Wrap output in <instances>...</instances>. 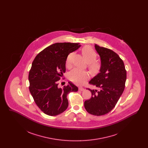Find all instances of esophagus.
<instances>
[{
  "mask_svg": "<svg viewBox=\"0 0 148 148\" xmlns=\"http://www.w3.org/2000/svg\"><path fill=\"white\" fill-rule=\"evenodd\" d=\"M84 88H83V87H79V90H80V91H83V90H84Z\"/></svg>",
  "mask_w": 148,
  "mask_h": 148,
  "instance_id": "34e87169",
  "label": "esophagus"
}]
</instances>
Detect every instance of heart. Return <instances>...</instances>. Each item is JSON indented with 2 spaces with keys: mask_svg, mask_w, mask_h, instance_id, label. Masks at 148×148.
<instances>
[{
  "mask_svg": "<svg viewBox=\"0 0 148 148\" xmlns=\"http://www.w3.org/2000/svg\"><path fill=\"white\" fill-rule=\"evenodd\" d=\"M82 53L85 61L90 63L89 68L92 71H97L100 68V64L98 62H95L97 54L95 50L90 46H85L82 49ZM74 52L71 53L66 58V66L70 68L72 65L73 59L74 56ZM69 79L73 83L77 84L82 85L89 79V74L84 71H82L77 68H75L71 71L69 74Z\"/></svg>",
  "mask_w": 148,
  "mask_h": 148,
  "instance_id": "heart-1",
  "label": "heart"
}]
</instances>
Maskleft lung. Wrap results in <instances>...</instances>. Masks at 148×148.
Wrapping results in <instances>:
<instances>
[{"instance_id": "obj_1", "label": "left lung", "mask_w": 148, "mask_h": 148, "mask_svg": "<svg viewBox=\"0 0 148 148\" xmlns=\"http://www.w3.org/2000/svg\"><path fill=\"white\" fill-rule=\"evenodd\" d=\"M100 56V73L89 82L100 90H91V98L85 100L84 107L90 114L100 116L110 112L116 104L125 88L127 71L119 56L113 50L95 45Z\"/></svg>"}]
</instances>
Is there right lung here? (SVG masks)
<instances>
[{
	"mask_svg": "<svg viewBox=\"0 0 148 148\" xmlns=\"http://www.w3.org/2000/svg\"><path fill=\"white\" fill-rule=\"evenodd\" d=\"M80 47L79 43L56 42L42 50L32 63L29 91L36 104L47 115L56 116L64 112L69 105L67 95L78 90L71 82L63 88H58V82L65 72L67 56Z\"/></svg>",
	"mask_w": 148,
	"mask_h": 148,
	"instance_id": "right-lung-1",
	"label": "right lung"
}]
</instances>
